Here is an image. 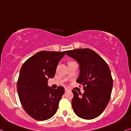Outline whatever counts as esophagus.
Wrapping results in <instances>:
<instances>
[{
  "label": "esophagus",
  "instance_id": "34e87169",
  "mask_svg": "<svg viewBox=\"0 0 131 131\" xmlns=\"http://www.w3.org/2000/svg\"><path fill=\"white\" fill-rule=\"evenodd\" d=\"M69 90V89H68V88H64V91H66V92H67V91H68Z\"/></svg>",
  "mask_w": 131,
  "mask_h": 131
}]
</instances>
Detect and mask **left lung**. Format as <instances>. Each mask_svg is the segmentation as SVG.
Instances as JSON below:
<instances>
[{"instance_id": "1", "label": "left lung", "mask_w": 131, "mask_h": 131, "mask_svg": "<svg viewBox=\"0 0 131 131\" xmlns=\"http://www.w3.org/2000/svg\"><path fill=\"white\" fill-rule=\"evenodd\" d=\"M66 53L79 64L76 82L84 86L82 94L72 91L73 111L83 119L95 118L104 111L111 98L113 80L109 67L101 57L90 49L68 50Z\"/></svg>"}]
</instances>
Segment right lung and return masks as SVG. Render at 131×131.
<instances>
[{
	"label": "right lung",
	"mask_w": 131,
	"mask_h": 131,
	"mask_svg": "<svg viewBox=\"0 0 131 131\" xmlns=\"http://www.w3.org/2000/svg\"><path fill=\"white\" fill-rule=\"evenodd\" d=\"M64 52L40 51L25 61L19 72L17 90L24 109L33 118L46 120L54 115L64 94L63 86L53 89L48 79L53 78Z\"/></svg>",
	"instance_id": "right-lung-1"
}]
</instances>
